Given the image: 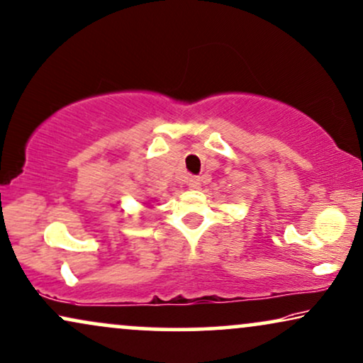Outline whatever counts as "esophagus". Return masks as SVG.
Here are the masks:
<instances>
[{
  "label": "esophagus",
  "instance_id": "1",
  "mask_svg": "<svg viewBox=\"0 0 363 363\" xmlns=\"http://www.w3.org/2000/svg\"><path fill=\"white\" fill-rule=\"evenodd\" d=\"M188 186H190V188H200V178L199 177L188 178Z\"/></svg>",
  "mask_w": 363,
  "mask_h": 363
}]
</instances>
